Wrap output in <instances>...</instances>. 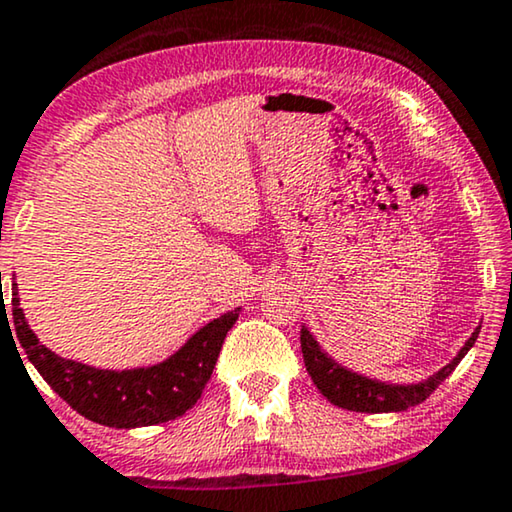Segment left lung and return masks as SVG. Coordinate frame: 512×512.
Here are the masks:
<instances>
[{
  "label": "left lung",
  "mask_w": 512,
  "mask_h": 512,
  "mask_svg": "<svg viewBox=\"0 0 512 512\" xmlns=\"http://www.w3.org/2000/svg\"><path fill=\"white\" fill-rule=\"evenodd\" d=\"M478 333L480 326L475 328L471 338L466 340V345L459 349V354L454 356L447 366L415 384L380 382L373 380V377L359 375L354 373V370L340 366V363H335L331 356L319 347V342L314 340V335L307 331L305 326L300 328V347H303L307 373H310L312 382L317 384V389L328 398V401L338 405V408L377 415V412H401L426 401V398L438 389V384L459 366V361L464 359L468 349H471L475 345V340H478Z\"/></svg>",
  "instance_id": "obj_1"
}]
</instances>
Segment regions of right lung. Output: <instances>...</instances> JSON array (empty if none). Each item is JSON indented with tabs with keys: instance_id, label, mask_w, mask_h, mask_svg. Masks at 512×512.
<instances>
[{
	"instance_id": "right-lung-1",
	"label": "right lung",
	"mask_w": 512,
	"mask_h": 512,
	"mask_svg": "<svg viewBox=\"0 0 512 512\" xmlns=\"http://www.w3.org/2000/svg\"><path fill=\"white\" fill-rule=\"evenodd\" d=\"M18 305V284H13L11 338L16 335L32 366L51 384L55 394L72 405L79 415L95 424L114 426V429H137V426L170 422L191 410L212 377L226 333L240 317V307L221 314L219 319L209 321L198 333H193L179 352L156 366L104 370L62 359L46 345H41L32 328L27 326L25 314ZM2 321L4 326L9 321L4 300Z\"/></svg>"
}]
</instances>
